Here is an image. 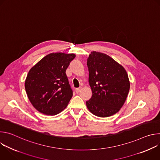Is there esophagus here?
Masks as SVG:
<instances>
[{"mask_svg": "<svg viewBox=\"0 0 160 160\" xmlns=\"http://www.w3.org/2000/svg\"><path fill=\"white\" fill-rule=\"evenodd\" d=\"M81 89H82V87L77 88L75 89V92H76L77 93H79V92H80V90H81Z\"/></svg>", "mask_w": 160, "mask_h": 160, "instance_id": "obj_1", "label": "esophagus"}]
</instances>
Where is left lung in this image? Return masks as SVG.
Returning <instances> with one entry per match:
<instances>
[{
	"instance_id": "1",
	"label": "left lung",
	"mask_w": 160,
	"mask_h": 160,
	"mask_svg": "<svg viewBox=\"0 0 160 160\" xmlns=\"http://www.w3.org/2000/svg\"><path fill=\"white\" fill-rule=\"evenodd\" d=\"M88 82L92 96L86 105L93 115L104 118L115 115L124 104L130 89L125 68L108 55L92 51L87 59Z\"/></svg>"
}]
</instances>
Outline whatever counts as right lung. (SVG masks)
<instances>
[{
	"label": "right lung",
	"instance_id": "obj_1",
	"mask_svg": "<svg viewBox=\"0 0 160 160\" xmlns=\"http://www.w3.org/2000/svg\"><path fill=\"white\" fill-rule=\"evenodd\" d=\"M75 54L51 53L30 70L25 83L33 106L46 115H56L66 108L73 91L66 75Z\"/></svg>",
	"mask_w": 160,
	"mask_h": 160
}]
</instances>
